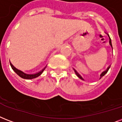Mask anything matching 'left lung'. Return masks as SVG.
Wrapping results in <instances>:
<instances>
[{"label":"left lung","mask_w":122,"mask_h":122,"mask_svg":"<svg viewBox=\"0 0 122 122\" xmlns=\"http://www.w3.org/2000/svg\"><path fill=\"white\" fill-rule=\"evenodd\" d=\"M107 36H109V35H108V34H107ZM109 44H110V45H111V47H112V44H111V39H110V37H109ZM109 68H110V66H109V67H108L107 68V69L106 70V71H103V72H102L101 74L100 75V79H101V78L102 77V76H104V75H105V74H106V73H107V71H108V70H109ZM74 72H75V73H76V75H77V76H78V78H80L81 80H83V78H82L81 76V75H80V74H79V73H78V72L76 71V70L74 69Z\"/></svg>","instance_id":"obj_1"}]
</instances>
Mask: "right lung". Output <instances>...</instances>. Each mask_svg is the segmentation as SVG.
Masks as SVG:
<instances>
[{"instance_id":"add662e5","label":"right lung","mask_w":122,"mask_h":122,"mask_svg":"<svg viewBox=\"0 0 122 122\" xmlns=\"http://www.w3.org/2000/svg\"><path fill=\"white\" fill-rule=\"evenodd\" d=\"M10 65H11V68L13 69V71H15L19 76H20L21 78H23V79H27V80H31V79H34V78H37V77L39 76L41 74H42V72L44 71V70L45 69V68H46V67L44 68L42 71H41L40 72H37V73H36V74H25V73H24V72L21 71H20V70L17 69L15 67H14V66H13V64H11V63H10Z\"/></svg>"}]
</instances>
